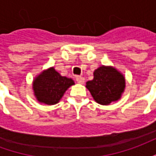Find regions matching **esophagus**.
I'll use <instances>...</instances> for the list:
<instances>
[{"label":"esophagus","instance_id":"34e87169","mask_svg":"<svg viewBox=\"0 0 156 156\" xmlns=\"http://www.w3.org/2000/svg\"><path fill=\"white\" fill-rule=\"evenodd\" d=\"M76 81L78 82V83H81V84H83V83H84V78L80 77V76H78V77L76 78Z\"/></svg>","mask_w":156,"mask_h":156}]
</instances>
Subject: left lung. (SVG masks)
<instances>
[{
	"label": "left lung",
	"mask_w": 156,
	"mask_h": 156,
	"mask_svg": "<svg viewBox=\"0 0 156 156\" xmlns=\"http://www.w3.org/2000/svg\"><path fill=\"white\" fill-rule=\"evenodd\" d=\"M125 80L115 68L102 66L94 73V79L86 83V88L99 105H108L117 101L124 92Z\"/></svg>",
	"instance_id": "8db88e82"
}]
</instances>
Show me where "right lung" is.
I'll list each match as a JSON object with an SVG mask.
<instances>
[{
    "instance_id": "add662e5",
    "label": "right lung",
    "mask_w": 156,
    "mask_h": 156,
    "mask_svg": "<svg viewBox=\"0 0 156 156\" xmlns=\"http://www.w3.org/2000/svg\"><path fill=\"white\" fill-rule=\"evenodd\" d=\"M74 84L71 78L62 77L53 68L44 71L33 82V90L37 100L47 105H55L66 90Z\"/></svg>"
}]
</instances>
